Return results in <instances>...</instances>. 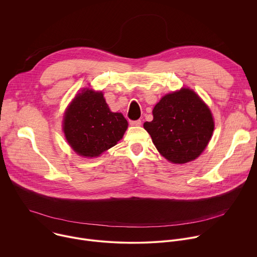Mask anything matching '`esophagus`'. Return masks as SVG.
Segmentation results:
<instances>
[{
    "mask_svg": "<svg viewBox=\"0 0 257 257\" xmlns=\"http://www.w3.org/2000/svg\"><path fill=\"white\" fill-rule=\"evenodd\" d=\"M130 123H131V125L139 126V125H141V124H142V121H141L140 119H138V120H131V121H130Z\"/></svg>",
    "mask_w": 257,
    "mask_h": 257,
    "instance_id": "1",
    "label": "esophagus"
}]
</instances>
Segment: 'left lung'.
I'll list each match as a JSON object with an SVG mask.
<instances>
[{"instance_id": "1", "label": "left lung", "mask_w": 257, "mask_h": 257, "mask_svg": "<svg viewBox=\"0 0 257 257\" xmlns=\"http://www.w3.org/2000/svg\"><path fill=\"white\" fill-rule=\"evenodd\" d=\"M144 128L161 155L174 164L196 159L208 146L215 127L208 105L191 89L166 94L153 109Z\"/></svg>"}]
</instances>
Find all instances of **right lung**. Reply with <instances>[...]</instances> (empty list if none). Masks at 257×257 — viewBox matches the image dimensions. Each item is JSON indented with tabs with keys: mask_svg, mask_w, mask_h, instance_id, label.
Instances as JSON below:
<instances>
[{
	"mask_svg": "<svg viewBox=\"0 0 257 257\" xmlns=\"http://www.w3.org/2000/svg\"><path fill=\"white\" fill-rule=\"evenodd\" d=\"M127 125L121 113L110 111L103 93L83 89L66 110L63 130L78 155L93 158L115 146Z\"/></svg>",
	"mask_w": 257,
	"mask_h": 257,
	"instance_id": "1",
	"label": "right lung"
}]
</instances>
